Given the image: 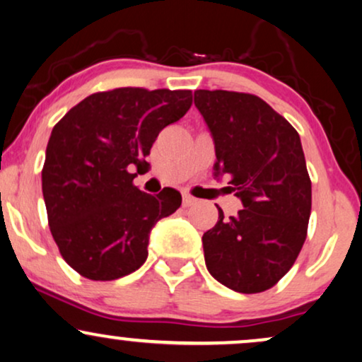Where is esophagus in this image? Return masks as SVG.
Masks as SVG:
<instances>
[{"label": "esophagus", "instance_id": "esophagus-1", "mask_svg": "<svg viewBox=\"0 0 362 362\" xmlns=\"http://www.w3.org/2000/svg\"><path fill=\"white\" fill-rule=\"evenodd\" d=\"M195 202L197 200L194 199V197H190V195L182 197V204H184V207H190V205H194Z\"/></svg>", "mask_w": 362, "mask_h": 362}]
</instances>
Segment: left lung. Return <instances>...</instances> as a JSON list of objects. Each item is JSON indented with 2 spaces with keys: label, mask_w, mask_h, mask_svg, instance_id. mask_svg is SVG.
<instances>
[{
  "label": "left lung",
  "mask_w": 362,
  "mask_h": 362,
  "mask_svg": "<svg viewBox=\"0 0 362 362\" xmlns=\"http://www.w3.org/2000/svg\"><path fill=\"white\" fill-rule=\"evenodd\" d=\"M194 102L212 135L214 177H230L242 210L202 237L215 281L242 294L271 289L303 249L310 215V178L300 136L255 95L195 90Z\"/></svg>",
  "instance_id": "8db88e82"
}]
</instances>
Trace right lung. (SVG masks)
<instances>
[{"label":"right lung","mask_w":362,"mask_h":362,"mask_svg":"<svg viewBox=\"0 0 362 362\" xmlns=\"http://www.w3.org/2000/svg\"><path fill=\"white\" fill-rule=\"evenodd\" d=\"M190 105V90L117 88L81 100L53 127L41 172L49 230L83 277L115 281L140 269L155 223L180 207V192L145 194L132 172Z\"/></svg>","instance_id":"1"}]
</instances>
